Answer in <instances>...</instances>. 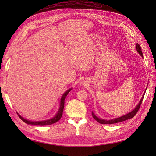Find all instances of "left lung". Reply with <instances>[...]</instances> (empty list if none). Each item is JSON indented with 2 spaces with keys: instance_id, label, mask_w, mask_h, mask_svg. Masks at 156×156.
Listing matches in <instances>:
<instances>
[{
  "instance_id": "1",
  "label": "left lung",
  "mask_w": 156,
  "mask_h": 156,
  "mask_svg": "<svg viewBox=\"0 0 156 156\" xmlns=\"http://www.w3.org/2000/svg\"><path fill=\"white\" fill-rule=\"evenodd\" d=\"M136 49H137V51L141 55V56L142 58H144V56H143V54H142V51H141V49L140 45H139L138 44H136ZM145 90H146V89H145ZM145 92H144V93L142 96V97L141 98L140 101L139 102V103L137 104V105L135 107V108L133 109V110H132L131 112H129V113L126 114L123 116H121L120 117H118V118H115V119H109V120H105V119H102L101 118H98V117H97L94 115V113L92 111V117L95 119L96 121L97 122H98L99 123L101 124H114V123H117V122H122V121H124L126 120H128L129 119H131L133 118L134 116L136 115V113L137 112L139 108H140L141 104L142 102V101H143V98L144 97V95H145Z\"/></svg>"
}]
</instances>
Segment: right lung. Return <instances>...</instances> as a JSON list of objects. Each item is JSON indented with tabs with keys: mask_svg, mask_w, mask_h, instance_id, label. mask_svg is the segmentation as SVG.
Listing matches in <instances>:
<instances>
[{
	"mask_svg": "<svg viewBox=\"0 0 156 156\" xmlns=\"http://www.w3.org/2000/svg\"><path fill=\"white\" fill-rule=\"evenodd\" d=\"M72 88L68 89V90H66L63 95L62 96L61 99H60V102H59V107L58 112H56V114L55 115V116L54 117H52L49 119H48V120H44V121H30L28 120V119H25V118H23V117H21L18 112L17 113L18 116L19 117V118L21 119L23 121H24L25 123H27L28 125H51L54 124L55 122H58L59 119H61L62 116V113H63V110H64V101L65 98L66 97V96L68 95V94L69 93V92L71 91Z\"/></svg>",
	"mask_w": 156,
	"mask_h": 156,
	"instance_id": "obj_1",
	"label": "right lung"
}]
</instances>
